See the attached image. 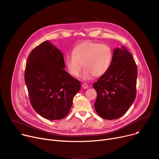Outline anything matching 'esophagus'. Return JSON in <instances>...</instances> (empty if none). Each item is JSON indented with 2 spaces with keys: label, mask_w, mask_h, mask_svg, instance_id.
Masks as SVG:
<instances>
[{
  "label": "esophagus",
  "mask_w": 159,
  "mask_h": 159,
  "mask_svg": "<svg viewBox=\"0 0 159 159\" xmlns=\"http://www.w3.org/2000/svg\"><path fill=\"white\" fill-rule=\"evenodd\" d=\"M82 87H83L84 89H87L89 88V86H88V85H87V84L86 83H83L82 84Z\"/></svg>",
  "instance_id": "34e87169"
}]
</instances>
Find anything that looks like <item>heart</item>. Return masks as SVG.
I'll list each match as a JSON object with an SVG mask.
<instances>
[{
	"label": "heart",
	"mask_w": 159,
	"mask_h": 159,
	"mask_svg": "<svg viewBox=\"0 0 159 159\" xmlns=\"http://www.w3.org/2000/svg\"><path fill=\"white\" fill-rule=\"evenodd\" d=\"M72 53V56L69 55L65 59L67 69L72 76H78L83 67L85 69L81 78L85 80L104 75L113 58V52L109 45L92 41L76 45Z\"/></svg>",
	"instance_id": "obj_1"
}]
</instances>
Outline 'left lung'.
<instances>
[{
  "label": "left lung",
  "mask_w": 159,
  "mask_h": 159,
  "mask_svg": "<svg viewBox=\"0 0 159 159\" xmlns=\"http://www.w3.org/2000/svg\"><path fill=\"white\" fill-rule=\"evenodd\" d=\"M137 67L125 47L116 48L108 70L93 84L97 92L94 107L102 119L113 120L123 116L136 97Z\"/></svg>",
  "instance_id": "obj_1"
}]
</instances>
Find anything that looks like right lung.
I'll return each instance as SVG.
<instances>
[{
	"label": "right lung",
	"instance_id": "1",
	"mask_svg": "<svg viewBox=\"0 0 159 159\" xmlns=\"http://www.w3.org/2000/svg\"><path fill=\"white\" fill-rule=\"evenodd\" d=\"M62 52L45 41L30 52L24 78L34 110L49 120L66 117L72 100L81 89L79 80L65 70Z\"/></svg>",
	"mask_w": 159,
	"mask_h": 159
}]
</instances>
